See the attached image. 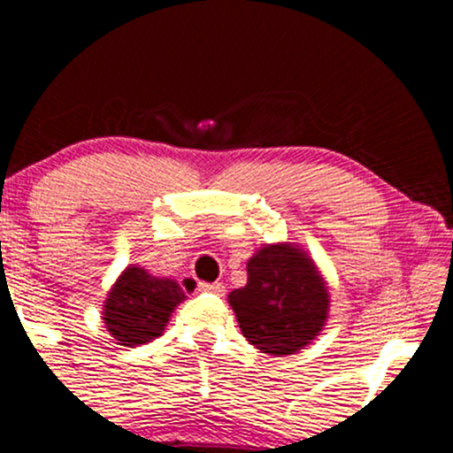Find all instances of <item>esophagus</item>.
<instances>
[{
	"instance_id": "1",
	"label": "esophagus",
	"mask_w": 453,
	"mask_h": 453,
	"mask_svg": "<svg viewBox=\"0 0 453 453\" xmlns=\"http://www.w3.org/2000/svg\"><path fill=\"white\" fill-rule=\"evenodd\" d=\"M197 289H200V292H211L217 296L226 294V285L223 283H204V280H202V283H197Z\"/></svg>"
}]
</instances>
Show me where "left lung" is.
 Here are the masks:
<instances>
[{"instance_id":"1","label":"left lung","mask_w":453,"mask_h":453,"mask_svg":"<svg viewBox=\"0 0 453 453\" xmlns=\"http://www.w3.org/2000/svg\"><path fill=\"white\" fill-rule=\"evenodd\" d=\"M247 285L227 296L244 339L270 356H289L317 339L330 296L303 249L266 244L247 262Z\"/></svg>"}]
</instances>
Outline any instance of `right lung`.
Returning <instances> with one entry per match:
<instances>
[{"label": "right lung", "mask_w": 453, "mask_h": 453, "mask_svg": "<svg viewBox=\"0 0 453 453\" xmlns=\"http://www.w3.org/2000/svg\"><path fill=\"white\" fill-rule=\"evenodd\" d=\"M185 298L174 279H157L144 268L127 266L104 303V324L119 345H144L161 336Z\"/></svg>", "instance_id": "add662e5"}]
</instances>
